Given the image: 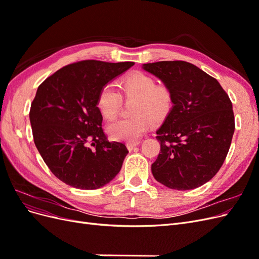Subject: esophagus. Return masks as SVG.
Wrapping results in <instances>:
<instances>
[{"instance_id":"esophagus-1","label":"esophagus","mask_w":259,"mask_h":259,"mask_svg":"<svg viewBox=\"0 0 259 259\" xmlns=\"http://www.w3.org/2000/svg\"><path fill=\"white\" fill-rule=\"evenodd\" d=\"M140 144V142L139 140H137V142H128L127 144H126V146H127V148L130 149V150H132L133 148H135L136 146H138Z\"/></svg>"}]
</instances>
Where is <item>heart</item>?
Returning a JSON list of instances; mask_svg holds the SVG:
<instances>
[{
  "instance_id": "b5f03b06",
  "label": "heart",
  "mask_w": 259,
  "mask_h": 259,
  "mask_svg": "<svg viewBox=\"0 0 259 259\" xmlns=\"http://www.w3.org/2000/svg\"><path fill=\"white\" fill-rule=\"evenodd\" d=\"M123 96L136 99L133 107V114L127 119H120L107 126V133L113 140L136 142L147 132L149 123L163 120L174 103L173 92L166 85H156L151 75L134 72L127 75L121 84ZM121 94L111 85H105L98 93L96 106L105 119L111 120L119 112Z\"/></svg>"
}]
</instances>
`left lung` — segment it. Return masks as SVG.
Masks as SVG:
<instances>
[{
  "mask_svg": "<svg viewBox=\"0 0 259 259\" xmlns=\"http://www.w3.org/2000/svg\"><path fill=\"white\" fill-rule=\"evenodd\" d=\"M171 90L174 103L156 131L161 151L153 177L175 190H190L213 178L228 154L234 133L229 96L219 82L190 62L144 64Z\"/></svg>",
  "mask_w": 259,
  "mask_h": 259,
  "instance_id": "8db88e82",
  "label": "left lung"
}]
</instances>
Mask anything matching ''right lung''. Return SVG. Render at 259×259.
<instances>
[{
    "instance_id": "add662e5",
    "label": "right lung",
    "mask_w": 259,
    "mask_h": 259,
    "mask_svg": "<svg viewBox=\"0 0 259 259\" xmlns=\"http://www.w3.org/2000/svg\"><path fill=\"white\" fill-rule=\"evenodd\" d=\"M132 66V61H77L37 88L30 108L34 144L61 182L93 190L120 171L128 150L122 143L108 140L96 101L99 91Z\"/></svg>"
}]
</instances>
